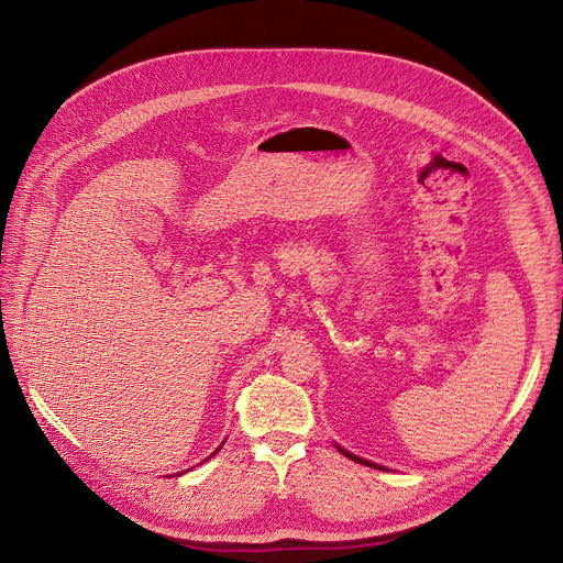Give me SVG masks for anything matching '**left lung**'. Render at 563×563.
I'll use <instances>...</instances> for the list:
<instances>
[{
  "label": "left lung",
  "mask_w": 563,
  "mask_h": 563,
  "mask_svg": "<svg viewBox=\"0 0 563 563\" xmlns=\"http://www.w3.org/2000/svg\"><path fill=\"white\" fill-rule=\"evenodd\" d=\"M338 450H340V452H342L346 459H351V461H358V463H363V465H372V467H378V465H374V463H369V461H363V459H358V456H353L351 452H344L342 448H338ZM378 470H383V467H378Z\"/></svg>",
  "instance_id": "1"
}]
</instances>
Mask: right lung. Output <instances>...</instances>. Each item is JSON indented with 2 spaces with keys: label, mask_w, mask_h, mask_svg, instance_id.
Instances as JSON below:
<instances>
[{
  "label": "right lung",
  "mask_w": 563,
  "mask_h": 563,
  "mask_svg": "<svg viewBox=\"0 0 563 563\" xmlns=\"http://www.w3.org/2000/svg\"><path fill=\"white\" fill-rule=\"evenodd\" d=\"M219 450H221V448H219ZM219 450H217V452H219ZM217 452H214V454H217Z\"/></svg>",
  "instance_id": "right-lung-1"
}]
</instances>
